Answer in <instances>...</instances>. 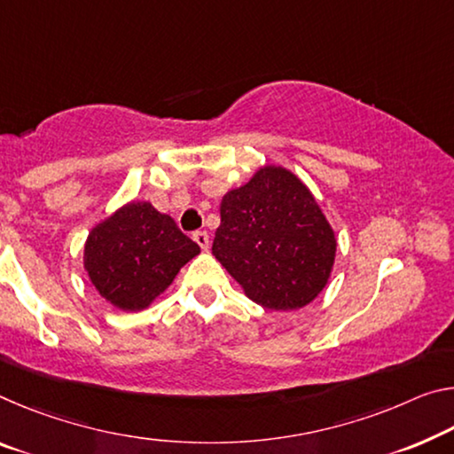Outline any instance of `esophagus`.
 <instances>
[{"mask_svg":"<svg viewBox=\"0 0 454 454\" xmlns=\"http://www.w3.org/2000/svg\"><path fill=\"white\" fill-rule=\"evenodd\" d=\"M192 239L198 242V247L201 250H207V247H210V234H207L206 230H198V232H193Z\"/></svg>","mask_w":454,"mask_h":454,"instance_id":"34e87169","label":"esophagus"}]
</instances>
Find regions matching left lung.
<instances>
[{
  "instance_id": "left-lung-1",
  "label": "left lung",
  "mask_w": 454,
  "mask_h": 454,
  "mask_svg": "<svg viewBox=\"0 0 454 454\" xmlns=\"http://www.w3.org/2000/svg\"><path fill=\"white\" fill-rule=\"evenodd\" d=\"M212 254L254 303L289 311L327 285L335 234L305 184L269 165L222 198Z\"/></svg>"
}]
</instances>
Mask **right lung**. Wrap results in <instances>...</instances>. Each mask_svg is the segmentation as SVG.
<instances>
[{
	"mask_svg": "<svg viewBox=\"0 0 454 454\" xmlns=\"http://www.w3.org/2000/svg\"><path fill=\"white\" fill-rule=\"evenodd\" d=\"M200 247L149 201H131L89 234L84 266L97 291L123 311H141Z\"/></svg>",
	"mask_w": 454,
	"mask_h": 454,
	"instance_id": "obj_1",
	"label": "right lung"
}]
</instances>
